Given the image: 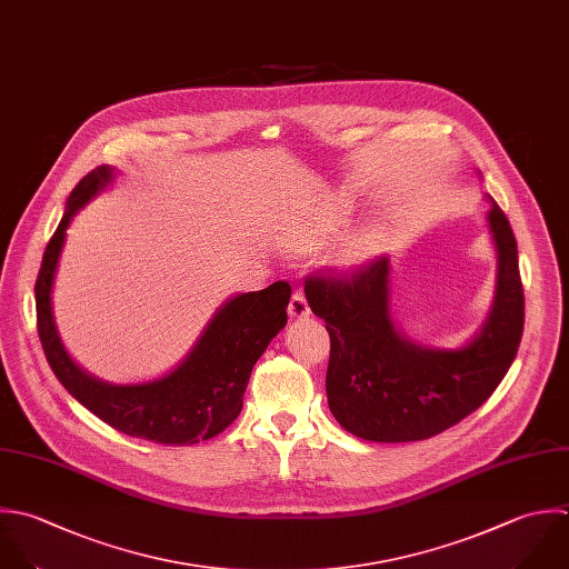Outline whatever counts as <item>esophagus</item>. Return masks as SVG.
Returning a JSON list of instances; mask_svg holds the SVG:
<instances>
[{"label": "esophagus", "mask_w": 569, "mask_h": 569, "mask_svg": "<svg viewBox=\"0 0 569 569\" xmlns=\"http://www.w3.org/2000/svg\"><path fill=\"white\" fill-rule=\"evenodd\" d=\"M288 312H290V317H297V319L310 315L308 299H306V295H303L301 290H297V292L292 295V299H290V303H288Z\"/></svg>", "instance_id": "34e87169"}]
</instances>
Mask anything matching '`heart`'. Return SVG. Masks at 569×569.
<instances>
[{
	"label": "heart",
	"instance_id": "obj_1",
	"mask_svg": "<svg viewBox=\"0 0 569 569\" xmlns=\"http://www.w3.org/2000/svg\"><path fill=\"white\" fill-rule=\"evenodd\" d=\"M343 223V214H330V217H321L310 230H308V243L310 246H319L326 239H330Z\"/></svg>",
	"mask_w": 569,
	"mask_h": 569
}]
</instances>
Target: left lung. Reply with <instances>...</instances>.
Instances as JSON below:
<instances>
[{
	"label": "left lung",
	"instance_id": "left-lung-1",
	"mask_svg": "<svg viewBox=\"0 0 569 569\" xmlns=\"http://www.w3.org/2000/svg\"><path fill=\"white\" fill-rule=\"evenodd\" d=\"M488 199L495 301L481 330L461 348H426L397 328L388 257L348 279H306V299L330 335L328 406L350 435L377 443L430 439L483 406L508 375L523 335L526 299L515 232Z\"/></svg>",
	"mask_w": 569,
	"mask_h": 569
}]
</instances>
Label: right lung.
Masks as SVG:
<instances>
[{"label":"right lung","instance_id":"right-lung-1","mask_svg":"<svg viewBox=\"0 0 569 569\" xmlns=\"http://www.w3.org/2000/svg\"><path fill=\"white\" fill-rule=\"evenodd\" d=\"M114 168L99 166L70 192L66 212L46 246L34 281L37 330L46 359L61 386L110 428L163 446H192L223 432L241 412L250 372L288 321L292 288L277 281L237 295L210 319L188 357L166 377L112 386L83 372L66 352L52 317V281L72 217L97 197Z\"/></svg>","mask_w":569,"mask_h":569}]
</instances>
